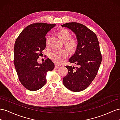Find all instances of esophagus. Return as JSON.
<instances>
[{
    "label": "esophagus",
    "mask_w": 120,
    "mask_h": 120,
    "mask_svg": "<svg viewBox=\"0 0 120 120\" xmlns=\"http://www.w3.org/2000/svg\"><path fill=\"white\" fill-rule=\"evenodd\" d=\"M59 67H60V66L59 65H57L56 64L55 65V68L56 69H57V68H58Z\"/></svg>",
    "instance_id": "34e87169"
}]
</instances>
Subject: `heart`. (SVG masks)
<instances>
[{
	"label": "heart",
	"mask_w": 120,
	"mask_h": 120,
	"mask_svg": "<svg viewBox=\"0 0 120 120\" xmlns=\"http://www.w3.org/2000/svg\"><path fill=\"white\" fill-rule=\"evenodd\" d=\"M59 39L64 43V45L71 52L76 50L78 45V41L75 39L71 38V33L67 29H62L57 33ZM68 56V52L64 49L56 50L50 54L49 57L51 60L56 63H62Z\"/></svg>",
	"instance_id": "obj_1"
}]
</instances>
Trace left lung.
I'll return each mask as SVG.
<instances>
[{
  "instance_id": "obj_1",
  "label": "left lung",
  "mask_w": 120,
  "mask_h": 120,
  "mask_svg": "<svg viewBox=\"0 0 120 120\" xmlns=\"http://www.w3.org/2000/svg\"><path fill=\"white\" fill-rule=\"evenodd\" d=\"M63 27L70 29L76 35L78 45L69 62L78 67L66 66L68 72L63 78L65 86L72 91L84 90L96 76L101 62L102 56L97 36L81 23L68 22Z\"/></svg>"
}]
</instances>
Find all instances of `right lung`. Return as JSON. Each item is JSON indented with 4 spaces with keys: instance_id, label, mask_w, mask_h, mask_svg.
Wrapping results in <instances>:
<instances>
[{
    "instance_id": "obj_1",
    "label": "right lung",
    "mask_w": 120,
    "mask_h": 120,
    "mask_svg": "<svg viewBox=\"0 0 120 120\" xmlns=\"http://www.w3.org/2000/svg\"><path fill=\"white\" fill-rule=\"evenodd\" d=\"M56 24L36 22L24 29L16 39L14 47L13 63L19 81L30 91H36L45 85L46 74L55 65L49 58L39 64L37 60L45 49V36Z\"/></svg>"
}]
</instances>
